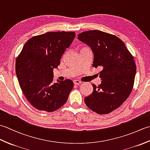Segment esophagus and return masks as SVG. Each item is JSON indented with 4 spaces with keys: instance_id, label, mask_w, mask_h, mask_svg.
I'll list each match as a JSON object with an SVG mask.
<instances>
[{
    "instance_id": "obj_1",
    "label": "esophagus",
    "mask_w": 150,
    "mask_h": 150,
    "mask_svg": "<svg viewBox=\"0 0 150 150\" xmlns=\"http://www.w3.org/2000/svg\"><path fill=\"white\" fill-rule=\"evenodd\" d=\"M73 83H74L75 85H79L80 84H81V82L78 80H74L73 81Z\"/></svg>"
}]
</instances>
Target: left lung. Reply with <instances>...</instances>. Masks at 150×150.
<instances>
[{"instance_id": "8db88e82", "label": "left lung", "mask_w": 150, "mask_h": 150, "mask_svg": "<svg viewBox=\"0 0 150 150\" xmlns=\"http://www.w3.org/2000/svg\"><path fill=\"white\" fill-rule=\"evenodd\" d=\"M78 39L93 51L92 66L100 68L102 83L85 97L86 106L100 115L108 114L123 104L133 90L136 74L134 58L119 37L99 30L84 31Z\"/></svg>"}]
</instances>
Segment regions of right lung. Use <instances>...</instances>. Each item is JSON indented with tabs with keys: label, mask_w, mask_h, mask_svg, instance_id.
I'll return each instance as SVG.
<instances>
[{
	"label": "right lung",
	"mask_w": 150,
	"mask_h": 150,
	"mask_svg": "<svg viewBox=\"0 0 150 150\" xmlns=\"http://www.w3.org/2000/svg\"><path fill=\"white\" fill-rule=\"evenodd\" d=\"M75 37V33L71 31H50L34 36L24 44L16 59L19 85L36 109L52 112L66 103L73 82L66 79L53 83V69L60 64Z\"/></svg>",
	"instance_id": "1"
}]
</instances>
